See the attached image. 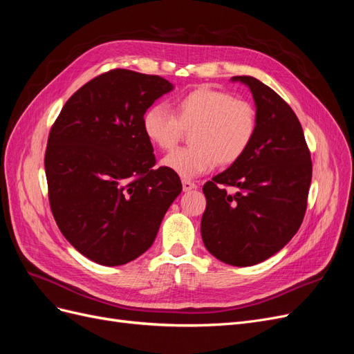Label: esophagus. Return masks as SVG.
Returning a JSON list of instances; mask_svg holds the SVG:
<instances>
[{"label": "esophagus", "instance_id": "obj_1", "mask_svg": "<svg viewBox=\"0 0 354 354\" xmlns=\"http://www.w3.org/2000/svg\"><path fill=\"white\" fill-rule=\"evenodd\" d=\"M181 185H183V190L185 192H189V190H194V189H196L198 186H196V183H194V181H190V180H181Z\"/></svg>", "mask_w": 354, "mask_h": 354}]
</instances>
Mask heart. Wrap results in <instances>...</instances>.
I'll use <instances>...</instances> for the list:
<instances>
[{
  "label": "heart",
  "mask_w": 354,
  "mask_h": 354,
  "mask_svg": "<svg viewBox=\"0 0 354 354\" xmlns=\"http://www.w3.org/2000/svg\"><path fill=\"white\" fill-rule=\"evenodd\" d=\"M142 125L149 142L160 151H173L185 131H190V146L167 155L162 164L181 177L194 178L216 164L238 162L254 142L259 116L251 102L201 85L174 100L173 113L164 106L149 108Z\"/></svg>",
  "instance_id": "1"
}]
</instances>
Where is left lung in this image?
Returning a JSON list of instances; mask_svg holds the SVG:
<instances>
[{
    "label": "left lung",
    "mask_w": 354,
    "mask_h": 354,
    "mask_svg": "<svg viewBox=\"0 0 354 354\" xmlns=\"http://www.w3.org/2000/svg\"><path fill=\"white\" fill-rule=\"evenodd\" d=\"M233 81L250 87L259 127L238 162L203 185L201 233L216 259L246 267L281 251L301 226L313 167L291 106L254 77Z\"/></svg>",
    "instance_id": "1"
}]
</instances>
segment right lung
<instances>
[{
    "instance_id": "right-lung-1",
    "label": "right lung",
    "mask_w": 354,
    "mask_h": 354,
    "mask_svg": "<svg viewBox=\"0 0 354 354\" xmlns=\"http://www.w3.org/2000/svg\"><path fill=\"white\" fill-rule=\"evenodd\" d=\"M173 84L158 75L112 69L75 91L53 124L44 167L48 201L75 250L103 266L151 248L181 181L155 168L142 120Z\"/></svg>"
}]
</instances>
